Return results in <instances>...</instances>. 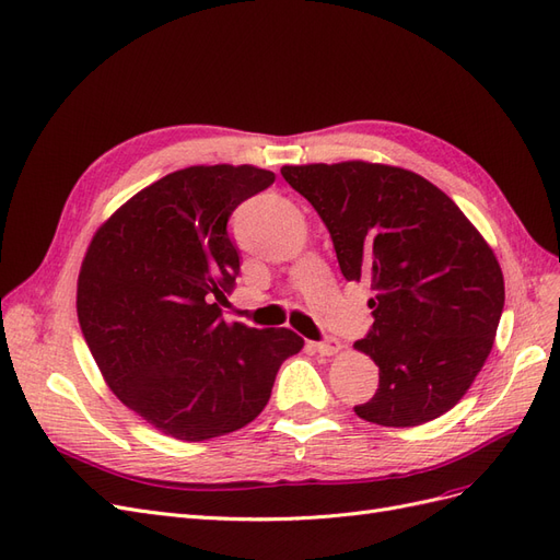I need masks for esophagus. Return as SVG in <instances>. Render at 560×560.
<instances>
[{"label":"esophagus","instance_id":"1","mask_svg":"<svg viewBox=\"0 0 560 560\" xmlns=\"http://www.w3.org/2000/svg\"><path fill=\"white\" fill-rule=\"evenodd\" d=\"M315 350H317L319 354H325V358H331V354H336L338 350H341V343H338L336 338H327V341L315 343Z\"/></svg>","mask_w":560,"mask_h":560}]
</instances>
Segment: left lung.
Returning <instances> with one entry per match:
<instances>
[{"mask_svg": "<svg viewBox=\"0 0 560 560\" xmlns=\"http://www.w3.org/2000/svg\"><path fill=\"white\" fill-rule=\"evenodd\" d=\"M282 177L329 229L346 280L374 290V325L354 348L378 389L354 406L385 428L451 411L495 341L504 280L493 249L432 182L381 163L284 165Z\"/></svg>", "mask_w": 560, "mask_h": 560, "instance_id": "1", "label": "left lung"}]
</instances>
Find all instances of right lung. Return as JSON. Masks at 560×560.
<instances>
[{"label": "right lung", "mask_w": 560, "mask_h": 560, "mask_svg": "<svg viewBox=\"0 0 560 560\" xmlns=\"http://www.w3.org/2000/svg\"><path fill=\"white\" fill-rule=\"evenodd\" d=\"M273 182L254 165L184 167L118 208L83 257L77 315L93 360L130 411L182 442L245 428L303 348L292 329L229 325L219 308L241 273L229 217Z\"/></svg>", "instance_id": "1"}]
</instances>
